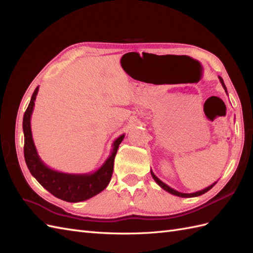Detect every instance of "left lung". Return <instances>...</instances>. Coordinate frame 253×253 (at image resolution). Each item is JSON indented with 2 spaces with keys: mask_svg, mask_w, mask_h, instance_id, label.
Instances as JSON below:
<instances>
[{
  "mask_svg": "<svg viewBox=\"0 0 253 253\" xmlns=\"http://www.w3.org/2000/svg\"><path fill=\"white\" fill-rule=\"evenodd\" d=\"M218 79H219V81H220V83H221V85H223V87H224V89H225V91L227 93V87H226V85H225V83H224V80L221 79V77H219L218 76ZM151 175H152V177H153V179H154L155 181H156V183L158 186H160L162 187L164 190H166L167 192H169V193H171V194H173V195H176V196H179V197H195V196H200V195H202V194H205L206 192H208V191L210 190V189H212L213 188V186L215 185V183L217 182V181H215L214 183H212L211 186H209V187H207L206 189H204V190H201V191H197V192H193V193H181V192H178V191H176V190H174V189H172L171 187H169L168 185H166L165 182H163L162 180H160L157 176L153 173V171L151 170Z\"/></svg>",
  "mask_w": 253,
  "mask_h": 253,
  "instance_id": "left-lung-1",
  "label": "left lung"
}]
</instances>
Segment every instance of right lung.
<instances>
[{"instance_id":"1","label":"right lung","mask_w":253,"mask_h":253,"mask_svg":"<svg viewBox=\"0 0 253 253\" xmlns=\"http://www.w3.org/2000/svg\"><path fill=\"white\" fill-rule=\"evenodd\" d=\"M38 90H39V86L35 89L28 108L24 113V117H23L24 157L28 170L43 188L60 200L68 203L86 201L100 193L110 183L114 170V159L119 144L125 138V134L119 136L114 141L111 155L97 171L85 174H70L52 170L45 165L38 155L33 139L32 127H30V118H32Z\"/></svg>"}]
</instances>
